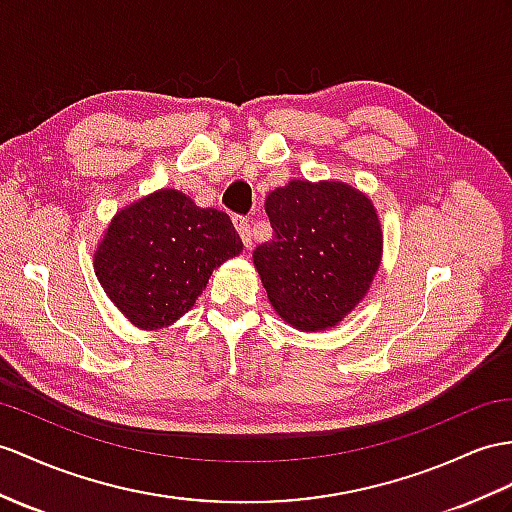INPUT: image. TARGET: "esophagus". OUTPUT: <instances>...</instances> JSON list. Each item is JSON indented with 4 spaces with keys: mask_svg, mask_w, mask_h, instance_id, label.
Instances as JSON below:
<instances>
[{
    "mask_svg": "<svg viewBox=\"0 0 512 512\" xmlns=\"http://www.w3.org/2000/svg\"><path fill=\"white\" fill-rule=\"evenodd\" d=\"M234 226L236 230H239L241 239H243V245L249 249L254 245V236H252V228H249V221L245 217H234Z\"/></svg>",
    "mask_w": 512,
    "mask_h": 512,
    "instance_id": "obj_1",
    "label": "esophagus"
}]
</instances>
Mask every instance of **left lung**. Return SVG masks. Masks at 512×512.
I'll use <instances>...</instances> for the list:
<instances>
[{
  "instance_id": "8db88e82",
  "label": "left lung",
  "mask_w": 512,
  "mask_h": 512,
  "mask_svg": "<svg viewBox=\"0 0 512 512\" xmlns=\"http://www.w3.org/2000/svg\"><path fill=\"white\" fill-rule=\"evenodd\" d=\"M273 239L254 267L276 313L304 332L334 328L369 291L382 260L371 199L345 182L291 180L265 202Z\"/></svg>"
}]
</instances>
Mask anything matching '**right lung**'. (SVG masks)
I'll return each mask as SVG.
<instances>
[{
	"label": "right lung",
	"mask_w": 512,
	"mask_h": 512,
	"mask_svg": "<svg viewBox=\"0 0 512 512\" xmlns=\"http://www.w3.org/2000/svg\"><path fill=\"white\" fill-rule=\"evenodd\" d=\"M241 249L226 213L162 189L108 223L95 252V276L130 323L158 330L189 313L213 269Z\"/></svg>",
	"instance_id": "1"
}]
</instances>
